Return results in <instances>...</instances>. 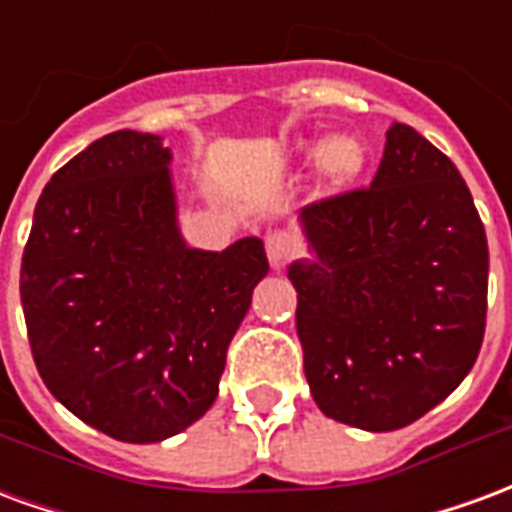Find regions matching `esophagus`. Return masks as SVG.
Returning a JSON list of instances; mask_svg holds the SVG:
<instances>
[{"label":"esophagus","instance_id":"obj_1","mask_svg":"<svg viewBox=\"0 0 512 512\" xmlns=\"http://www.w3.org/2000/svg\"><path fill=\"white\" fill-rule=\"evenodd\" d=\"M296 235L290 233L288 227H277V230H268L266 233V252L271 266H285L290 257L296 255Z\"/></svg>","mask_w":512,"mask_h":512}]
</instances>
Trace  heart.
<instances>
[{"label":"heart","instance_id":"obj_1","mask_svg":"<svg viewBox=\"0 0 512 512\" xmlns=\"http://www.w3.org/2000/svg\"><path fill=\"white\" fill-rule=\"evenodd\" d=\"M321 167L334 180L354 178L359 169L365 167V147L356 142L354 136H334L326 145H321Z\"/></svg>","mask_w":512,"mask_h":512}]
</instances>
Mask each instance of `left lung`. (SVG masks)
Returning a JSON list of instances; mask_svg holds the SVG:
<instances>
[{
	"mask_svg": "<svg viewBox=\"0 0 512 512\" xmlns=\"http://www.w3.org/2000/svg\"><path fill=\"white\" fill-rule=\"evenodd\" d=\"M315 260L288 279L310 392L326 417L397 430L472 370L488 310V241L450 158L395 123L376 178L310 202Z\"/></svg>",
	"mask_w": 512,
	"mask_h": 512,
	"instance_id": "8db88e82",
	"label": "left lung"
}]
</instances>
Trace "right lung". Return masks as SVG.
Listing matches in <instances>:
<instances>
[{
	"label": "right lung",
	"mask_w": 512,
	"mask_h": 512,
	"mask_svg": "<svg viewBox=\"0 0 512 512\" xmlns=\"http://www.w3.org/2000/svg\"><path fill=\"white\" fill-rule=\"evenodd\" d=\"M161 136L115 131L60 167L35 205L21 304L35 365L62 406L150 444L213 406L227 348L268 274L260 238L183 244Z\"/></svg>",
	"instance_id": "1"
}]
</instances>
